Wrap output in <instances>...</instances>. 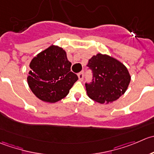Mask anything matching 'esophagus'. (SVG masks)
<instances>
[{
  "instance_id": "esophagus-1",
  "label": "esophagus",
  "mask_w": 154,
  "mask_h": 154,
  "mask_svg": "<svg viewBox=\"0 0 154 154\" xmlns=\"http://www.w3.org/2000/svg\"><path fill=\"white\" fill-rule=\"evenodd\" d=\"M78 76H79V80H80V81L83 80V79H84V73H83V72H80V73L78 74Z\"/></svg>"
}]
</instances>
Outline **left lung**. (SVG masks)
Masks as SVG:
<instances>
[{
    "label": "left lung",
    "mask_w": 154,
    "mask_h": 154,
    "mask_svg": "<svg viewBox=\"0 0 154 154\" xmlns=\"http://www.w3.org/2000/svg\"><path fill=\"white\" fill-rule=\"evenodd\" d=\"M92 72L91 82H86L88 96L100 103L115 101L127 91L130 75L127 67L116 59L97 54L87 65Z\"/></svg>",
    "instance_id": "8db88e82"
}]
</instances>
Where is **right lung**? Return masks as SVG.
<instances>
[{"label":"right lung","instance_id":"add662e5","mask_svg":"<svg viewBox=\"0 0 154 154\" xmlns=\"http://www.w3.org/2000/svg\"><path fill=\"white\" fill-rule=\"evenodd\" d=\"M71 65L63 48L51 45L30 62L27 77L30 90L42 101L62 100L78 80L76 74L70 71Z\"/></svg>","mask_w":154,"mask_h":154}]
</instances>
